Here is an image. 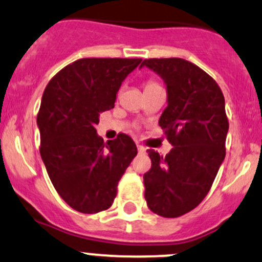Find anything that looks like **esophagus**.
Listing matches in <instances>:
<instances>
[{
    "label": "esophagus",
    "instance_id": "34e87169",
    "mask_svg": "<svg viewBox=\"0 0 262 262\" xmlns=\"http://www.w3.org/2000/svg\"><path fill=\"white\" fill-rule=\"evenodd\" d=\"M137 151H139L140 154H145L146 152V148L143 147L141 145H137Z\"/></svg>",
    "mask_w": 262,
    "mask_h": 262
}]
</instances>
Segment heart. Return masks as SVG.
<instances>
[{
  "label": "heart",
  "instance_id": "heart-1",
  "mask_svg": "<svg viewBox=\"0 0 262 262\" xmlns=\"http://www.w3.org/2000/svg\"><path fill=\"white\" fill-rule=\"evenodd\" d=\"M152 85H156V83H154V82H148L147 85H146V86H152Z\"/></svg>",
  "mask_w": 262,
  "mask_h": 262
}]
</instances>
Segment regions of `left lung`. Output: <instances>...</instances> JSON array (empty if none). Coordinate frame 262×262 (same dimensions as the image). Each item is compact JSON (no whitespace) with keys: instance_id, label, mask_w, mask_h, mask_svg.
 I'll return each instance as SVG.
<instances>
[{"instance_id":"1","label":"left lung","mask_w":262,"mask_h":262,"mask_svg":"<svg viewBox=\"0 0 262 262\" xmlns=\"http://www.w3.org/2000/svg\"><path fill=\"white\" fill-rule=\"evenodd\" d=\"M145 66L166 85L159 125L173 146L165 157L147 150L152 165L143 175L145 199L152 212L179 217L205 199L225 159V98L215 80L186 60L150 58Z\"/></svg>"}]
</instances>
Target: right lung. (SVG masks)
Returning <instances> with one entry per match:
<instances>
[{"label": "right lung", "instance_id": "obj_1", "mask_svg": "<svg viewBox=\"0 0 262 262\" xmlns=\"http://www.w3.org/2000/svg\"><path fill=\"white\" fill-rule=\"evenodd\" d=\"M141 58H81L61 70L42 95L40 154L53 187L83 213L107 210L117 184L136 156L134 140L120 134L103 142L95 126L114 108L121 83Z\"/></svg>", "mask_w": 262, "mask_h": 262}]
</instances>
